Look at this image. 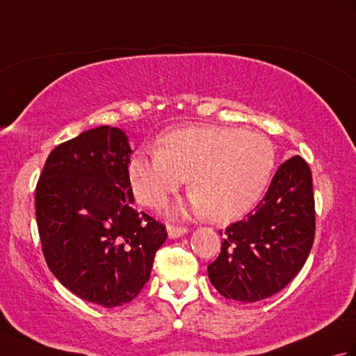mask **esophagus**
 <instances>
[{
	"label": "esophagus",
	"instance_id": "esophagus-1",
	"mask_svg": "<svg viewBox=\"0 0 356 356\" xmlns=\"http://www.w3.org/2000/svg\"><path fill=\"white\" fill-rule=\"evenodd\" d=\"M166 231H168L170 238H179V237H182L184 234L188 232V229L184 228V226H174V225L166 226Z\"/></svg>",
	"mask_w": 356,
	"mask_h": 356
}]
</instances>
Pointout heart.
<instances>
[{
  "instance_id": "obj_1",
  "label": "heart",
  "mask_w": 356,
  "mask_h": 356,
  "mask_svg": "<svg viewBox=\"0 0 356 356\" xmlns=\"http://www.w3.org/2000/svg\"><path fill=\"white\" fill-rule=\"evenodd\" d=\"M274 166V143L264 134L200 125L162 134L154 151L131 156L128 172L136 199L149 208L163 207L188 177L193 193L171 214H211L225 222L259 202Z\"/></svg>"
}]
</instances>
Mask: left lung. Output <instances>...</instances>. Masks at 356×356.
Returning a JSON list of instances; mask_svg holds the SVG:
<instances>
[{
    "label": "left lung",
    "instance_id": "left-lung-1",
    "mask_svg": "<svg viewBox=\"0 0 356 356\" xmlns=\"http://www.w3.org/2000/svg\"><path fill=\"white\" fill-rule=\"evenodd\" d=\"M223 236L208 266L223 297L254 303L284 289L305 266L315 237L312 172L305 159L280 165L259 205Z\"/></svg>",
    "mask_w": 356,
    "mask_h": 356
}]
</instances>
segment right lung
<instances>
[{"instance_id": "1", "label": "right lung", "mask_w": 356, "mask_h": 356, "mask_svg": "<svg viewBox=\"0 0 356 356\" xmlns=\"http://www.w3.org/2000/svg\"><path fill=\"white\" fill-rule=\"evenodd\" d=\"M127 134L102 125L58 145L38 180L42 254L59 283L104 307L131 301L148 282L165 225L138 213Z\"/></svg>"}]
</instances>
